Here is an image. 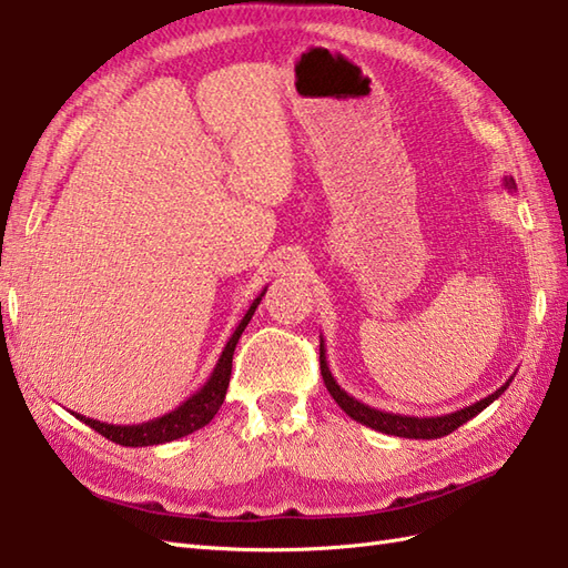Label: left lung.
<instances>
[{"label": "left lung", "mask_w": 568, "mask_h": 568, "mask_svg": "<svg viewBox=\"0 0 568 568\" xmlns=\"http://www.w3.org/2000/svg\"><path fill=\"white\" fill-rule=\"evenodd\" d=\"M503 184H506V189H510V192H515V180L513 178H503ZM321 374H323L325 388L331 390V396L335 398L337 406L343 408L352 420L367 425V427H372V430H379L384 435H396V437H408V439H437V437H445L449 433H455L459 425L476 418L478 413L488 408L490 403H494L513 382V376H510V379L503 384L500 388H496L494 394L471 403V406H466L462 410L447 413V415H435V418H415V415L376 410V408L367 406V403L352 398L345 388H339V384L335 382V376L331 374V367H327L323 337H321Z\"/></svg>", "instance_id": "1"}]
</instances>
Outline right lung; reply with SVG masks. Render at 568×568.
Segmentation results:
<instances>
[{
  "mask_svg": "<svg viewBox=\"0 0 568 568\" xmlns=\"http://www.w3.org/2000/svg\"><path fill=\"white\" fill-rule=\"evenodd\" d=\"M264 292H267V288H262V294L252 301L250 308L245 311L243 321L237 323V327L229 337V343H225L216 367H213L204 386H201L196 394L189 396L184 403H180L174 410L160 415V418L148 420V423H138V425H111V423L87 418V415H80V413H72V415L78 420H82L84 425H90L92 430H97L99 435L111 439V443L123 445V447H150V445L172 443V439L192 435L194 430H199V427L209 425L213 420V415H216L219 408L223 406L225 390H229L231 369H233V352H235L237 339H241L250 318L255 316V308L260 306Z\"/></svg>",
  "mask_w": 568,
  "mask_h": 568,
  "instance_id": "obj_1",
  "label": "right lung"
}]
</instances>
